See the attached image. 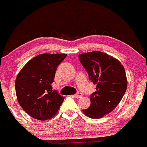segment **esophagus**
I'll list each match as a JSON object with an SVG mask.
<instances>
[{"instance_id": "esophagus-1", "label": "esophagus", "mask_w": 147, "mask_h": 147, "mask_svg": "<svg viewBox=\"0 0 147 147\" xmlns=\"http://www.w3.org/2000/svg\"><path fill=\"white\" fill-rule=\"evenodd\" d=\"M82 96H83V95L81 93H77L75 95H74V97H75V98H82Z\"/></svg>"}]
</instances>
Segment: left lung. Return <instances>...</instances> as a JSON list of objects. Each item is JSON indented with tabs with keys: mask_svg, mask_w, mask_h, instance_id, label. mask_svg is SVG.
Listing matches in <instances>:
<instances>
[{
	"mask_svg": "<svg viewBox=\"0 0 147 147\" xmlns=\"http://www.w3.org/2000/svg\"><path fill=\"white\" fill-rule=\"evenodd\" d=\"M79 58L90 80L96 85L90 107L82 111L91 119H100L112 112L124 96L127 88L125 70L118 59L101 51L81 54Z\"/></svg>",
	"mask_w": 147,
	"mask_h": 147,
	"instance_id": "1",
	"label": "left lung"
}]
</instances>
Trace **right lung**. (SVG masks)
<instances>
[{"instance_id": "add662e5", "label": "right lung", "mask_w": 147, "mask_h": 147, "mask_svg": "<svg viewBox=\"0 0 147 147\" xmlns=\"http://www.w3.org/2000/svg\"><path fill=\"white\" fill-rule=\"evenodd\" d=\"M65 54H42L28 61L15 80V91L22 108L37 120L50 119L57 113L64 97L51 84Z\"/></svg>"}]
</instances>
